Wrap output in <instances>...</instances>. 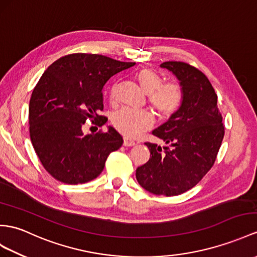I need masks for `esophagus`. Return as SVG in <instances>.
I'll return each instance as SVG.
<instances>
[{"instance_id": "esophagus-1", "label": "esophagus", "mask_w": 257, "mask_h": 257, "mask_svg": "<svg viewBox=\"0 0 257 257\" xmlns=\"http://www.w3.org/2000/svg\"><path fill=\"white\" fill-rule=\"evenodd\" d=\"M123 145H124V146H126V147H130V146H134V145H136V143H135V141L131 140L130 137H127V136H124V137H123Z\"/></svg>"}]
</instances>
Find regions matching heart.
I'll list each match as a JSON object with an SVG mask.
<instances>
[{
  "instance_id": "1",
  "label": "heart",
  "mask_w": 257,
  "mask_h": 257,
  "mask_svg": "<svg viewBox=\"0 0 257 257\" xmlns=\"http://www.w3.org/2000/svg\"><path fill=\"white\" fill-rule=\"evenodd\" d=\"M141 88L148 95V101L162 116H169L179 110L183 102V91L174 83H165L164 78L150 68H143L136 74ZM111 101L116 99V85L110 92ZM114 127L122 134L135 137L149 130L154 124V116L145 110L122 109L112 116Z\"/></svg>"
}]
</instances>
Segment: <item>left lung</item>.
Masks as SVG:
<instances>
[{"mask_svg": "<svg viewBox=\"0 0 257 257\" xmlns=\"http://www.w3.org/2000/svg\"><path fill=\"white\" fill-rule=\"evenodd\" d=\"M160 66L180 80L183 102L153 131L170 147L145 143L150 158L136 169V179L150 193L174 196L195 186L214 166L224 126L215 89L204 73L184 62L169 61Z\"/></svg>", "mask_w": 257, "mask_h": 257, "instance_id": "8db88e82", "label": "left lung"}]
</instances>
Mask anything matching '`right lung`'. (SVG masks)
Returning <instances> with one entry per match:
<instances>
[{
  "instance_id": "add662e5",
  "label": "right lung",
  "mask_w": 257,
  "mask_h": 257,
  "mask_svg": "<svg viewBox=\"0 0 257 257\" xmlns=\"http://www.w3.org/2000/svg\"><path fill=\"white\" fill-rule=\"evenodd\" d=\"M101 54L73 53L50 65L36 85L29 102V133L43 168L66 184H81L102 172L110 153L123 139L109 126L107 132L84 134L86 121L98 126L108 121L103 110L104 84L134 66Z\"/></svg>"
}]
</instances>
